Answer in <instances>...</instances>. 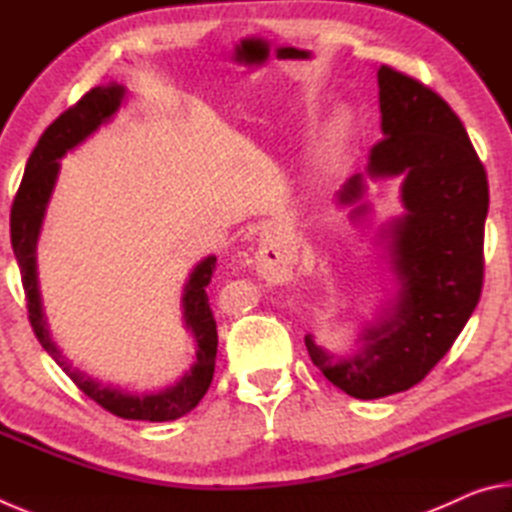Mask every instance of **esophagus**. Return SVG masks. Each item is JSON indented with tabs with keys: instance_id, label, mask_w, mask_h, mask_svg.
Wrapping results in <instances>:
<instances>
[{
	"instance_id": "1",
	"label": "esophagus",
	"mask_w": 512,
	"mask_h": 512,
	"mask_svg": "<svg viewBox=\"0 0 512 512\" xmlns=\"http://www.w3.org/2000/svg\"><path fill=\"white\" fill-rule=\"evenodd\" d=\"M287 264L289 250L282 246L280 237H277L271 228H266L262 232V239H259V248L255 253L257 273H262L268 280H275V277H282Z\"/></svg>"
}]
</instances>
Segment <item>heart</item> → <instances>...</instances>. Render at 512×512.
Listing matches in <instances>:
<instances>
[{"instance_id": "b5f03b06", "label": "heart", "mask_w": 512, "mask_h": 512, "mask_svg": "<svg viewBox=\"0 0 512 512\" xmlns=\"http://www.w3.org/2000/svg\"><path fill=\"white\" fill-rule=\"evenodd\" d=\"M339 128H341V133H343V128H345V117H341V119H339Z\"/></svg>"}]
</instances>
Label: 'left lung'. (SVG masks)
<instances>
[{
	"label": "left lung",
	"mask_w": 512,
	"mask_h": 512,
	"mask_svg": "<svg viewBox=\"0 0 512 512\" xmlns=\"http://www.w3.org/2000/svg\"><path fill=\"white\" fill-rule=\"evenodd\" d=\"M377 83L384 140L336 205L357 223L370 212L366 180H400L402 214L379 232L395 291L363 320L352 352H329L305 336L314 366L357 400L409 391L452 348L481 298L490 203L483 164L447 101L386 65Z\"/></svg>",
	"instance_id": "1"
}]
</instances>
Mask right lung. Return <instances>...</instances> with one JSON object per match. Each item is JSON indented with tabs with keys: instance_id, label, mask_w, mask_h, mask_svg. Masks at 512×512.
I'll return each instance as SVG.
<instances>
[{
	"instance_id": "obj_1",
	"label": "right lung",
	"mask_w": 512,
	"mask_h": 512,
	"mask_svg": "<svg viewBox=\"0 0 512 512\" xmlns=\"http://www.w3.org/2000/svg\"><path fill=\"white\" fill-rule=\"evenodd\" d=\"M128 90L124 85L108 83L92 88L74 108L63 112L45 133L33 149L31 158L24 169L22 185L17 189V196L11 207V244L22 273L24 293H27L29 320L38 341L45 348L51 359L67 372V377L74 381L81 391L101 404L103 409L119 415L124 420H146V422H169L183 418L194 406L203 400L207 388L214 377L216 361V323L207 302L205 287L212 280V268L216 257L207 255L198 262L189 273L180 307H183V320L187 332L192 334L196 343V357L192 368L185 370L180 379L171 386H164L162 391L131 393L121 386L103 384L101 379L90 377L81 368H74L63 352L58 350L49 334V325L42 311L40 284H38V239L45 223V214L54 194L60 160L67 151L83 144L92 133H97L103 124L117 115L121 103L126 101Z\"/></svg>"
}]
</instances>
